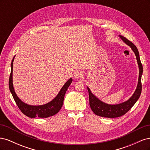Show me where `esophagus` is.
Instances as JSON below:
<instances>
[{"label": "esophagus", "instance_id": "34e87169", "mask_svg": "<svg viewBox=\"0 0 150 150\" xmlns=\"http://www.w3.org/2000/svg\"><path fill=\"white\" fill-rule=\"evenodd\" d=\"M74 76L76 79H83L84 78V74H83V72L77 71L76 72H75Z\"/></svg>", "mask_w": 150, "mask_h": 150}]
</instances>
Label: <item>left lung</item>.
<instances>
[{
    "instance_id": "obj_1",
    "label": "left lung",
    "mask_w": 150,
    "mask_h": 150,
    "mask_svg": "<svg viewBox=\"0 0 150 150\" xmlns=\"http://www.w3.org/2000/svg\"><path fill=\"white\" fill-rule=\"evenodd\" d=\"M119 37L125 44L129 46L131 49L134 52L139 67V78L138 84L137 86L135 91L133 94L131 96L128 100L117 104H109L105 103L98 99L94 94H93L91 91L90 90L89 87L87 86V88L89 92V106L91 108L92 111L98 116L105 117H120L128 112L130 109L132 108L134 104L136 103L140 96L141 93H142V76L143 74V66L140 61L139 54L137 47L135 45L133 44L129 40H128L126 38L122 35H119Z\"/></svg>"
}]
</instances>
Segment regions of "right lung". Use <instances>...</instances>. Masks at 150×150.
<instances>
[{"label": "right lung", "instance_id": "1", "mask_svg": "<svg viewBox=\"0 0 150 150\" xmlns=\"http://www.w3.org/2000/svg\"><path fill=\"white\" fill-rule=\"evenodd\" d=\"M15 56L13 57L11 65V71L9 78V81H8V86H9L10 91L12 95L13 99H14V101H16L18 107L20 109V110L23 112L25 116L31 117V118H34L35 117H48L57 114L62 106L65 94L66 93L67 88H69V86L72 83V79L71 78L70 79H68L67 81V82L62 86L60 90V91L59 92L57 96L54 98L52 101L49 102L48 103L43 104V105L38 106L30 105V104H26L24 102L22 101L21 99L17 96L14 88H13L12 72L13 62V60H14Z\"/></svg>", "mask_w": 150, "mask_h": 150}]
</instances>
